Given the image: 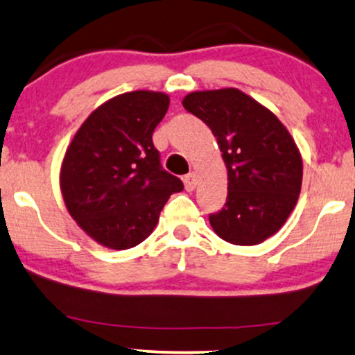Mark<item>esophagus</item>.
Returning a JSON list of instances; mask_svg holds the SVG:
<instances>
[{
    "instance_id": "34e87169",
    "label": "esophagus",
    "mask_w": 355,
    "mask_h": 355,
    "mask_svg": "<svg viewBox=\"0 0 355 355\" xmlns=\"http://www.w3.org/2000/svg\"><path fill=\"white\" fill-rule=\"evenodd\" d=\"M184 186L187 191L196 189V186H198V173H196V171H191V173L184 178Z\"/></svg>"
}]
</instances>
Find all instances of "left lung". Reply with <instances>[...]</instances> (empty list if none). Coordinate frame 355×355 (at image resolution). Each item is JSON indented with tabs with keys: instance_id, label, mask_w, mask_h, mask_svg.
<instances>
[{
	"instance_id": "8db88e82",
	"label": "left lung",
	"mask_w": 355,
	"mask_h": 355,
	"mask_svg": "<svg viewBox=\"0 0 355 355\" xmlns=\"http://www.w3.org/2000/svg\"><path fill=\"white\" fill-rule=\"evenodd\" d=\"M187 112L212 130L227 168V202L209 217L225 242L258 245L284 225L298 202L303 157L278 116L239 89L191 92Z\"/></svg>"
}]
</instances>
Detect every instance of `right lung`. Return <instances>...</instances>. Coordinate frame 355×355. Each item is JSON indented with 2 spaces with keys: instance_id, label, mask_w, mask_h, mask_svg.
Instances as JSON below:
<instances>
[{
  "instance_id": "1",
  "label": "right lung",
  "mask_w": 355,
  "mask_h": 355,
  "mask_svg": "<svg viewBox=\"0 0 355 355\" xmlns=\"http://www.w3.org/2000/svg\"><path fill=\"white\" fill-rule=\"evenodd\" d=\"M169 107L164 92L120 94L87 116L65 150L59 184L69 214L112 250L150 237L181 179L161 169L153 131Z\"/></svg>"
}]
</instances>
